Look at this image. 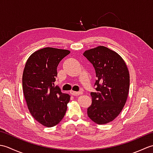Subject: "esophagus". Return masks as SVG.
Here are the masks:
<instances>
[{"label": "esophagus", "instance_id": "obj_1", "mask_svg": "<svg viewBox=\"0 0 153 153\" xmlns=\"http://www.w3.org/2000/svg\"><path fill=\"white\" fill-rule=\"evenodd\" d=\"M71 95H76V96H78V95H82L83 94V91H71L70 92Z\"/></svg>", "mask_w": 153, "mask_h": 153}]
</instances>
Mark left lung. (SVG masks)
I'll return each instance as SVG.
<instances>
[{
  "instance_id": "obj_1",
  "label": "left lung",
  "mask_w": 153,
  "mask_h": 153,
  "mask_svg": "<svg viewBox=\"0 0 153 153\" xmlns=\"http://www.w3.org/2000/svg\"><path fill=\"white\" fill-rule=\"evenodd\" d=\"M95 68L96 92L91 93L92 104L87 108L89 118L98 124L113 121L121 112L129 89L127 65L118 53L104 46L84 52Z\"/></svg>"
}]
</instances>
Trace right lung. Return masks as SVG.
<instances>
[{
	"label": "right lung",
	"instance_id": "1",
	"mask_svg": "<svg viewBox=\"0 0 153 153\" xmlns=\"http://www.w3.org/2000/svg\"><path fill=\"white\" fill-rule=\"evenodd\" d=\"M70 53L68 50L45 47L31 54L23 72L22 87L32 116L48 128L59 123L66 114L70 96L54 86L57 66Z\"/></svg>",
	"mask_w": 153,
	"mask_h": 153
}]
</instances>
